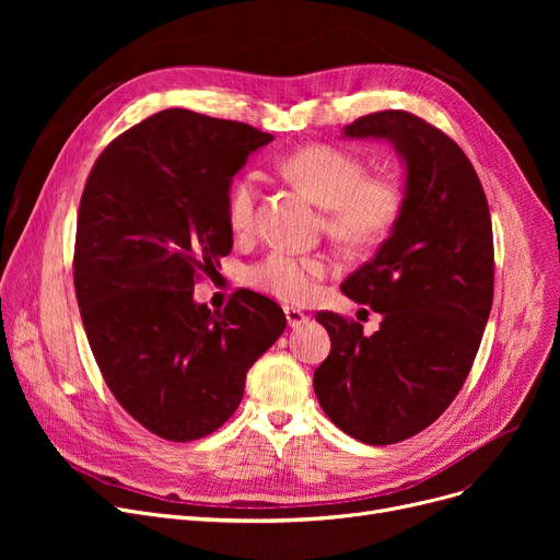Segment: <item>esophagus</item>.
I'll list each match as a JSON object with an SVG mask.
<instances>
[{
	"label": "esophagus",
	"instance_id": "obj_1",
	"mask_svg": "<svg viewBox=\"0 0 560 560\" xmlns=\"http://www.w3.org/2000/svg\"><path fill=\"white\" fill-rule=\"evenodd\" d=\"M283 313H285V319H288V325H290L292 329H300V327H304L306 322H308V315H306L304 311L295 308V306H285Z\"/></svg>",
	"mask_w": 560,
	"mask_h": 560
}]
</instances>
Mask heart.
Wrapping results in <instances>:
<instances>
[{"label": "heart", "mask_w": 560, "mask_h": 560, "mask_svg": "<svg viewBox=\"0 0 560 560\" xmlns=\"http://www.w3.org/2000/svg\"><path fill=\"white\" fill-rule=\"evenodd\" d=\"M288 182L302 186L329 213V231L349 245H370L384 238L397 222L404 190L388 176H365V163L338 147L311 144L279 161ZM258 184L241 176L229 190L226 218L235 231H247L256 215ZM329 275V262L319 256H300L277 249L252 270V283L285 302H306L317 281Z\"/></svg>", "instance_id": "1"}]
</instances>
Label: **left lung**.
I'll list each match as a JSON object with an SVG mask.
<instances>
[{
	"mask_svg": "<svg viewBox=\"0 0 560 560\" xmlns=\"http://www.w3.org/2000/svg\"><path fill=\"white\" fill-rule=\"evenodd\" d=\"M342 138L386 140L404 165V206L372 260L342 292L381 313L378 331L336 313L313 388L329 420L368 445H393L435 422L475 363L492 306L488 201L460 147L406 110L359 117Z\"/></svg>",
	"mask_w": 560,
	"mask_h": 560,
	"instance_id": "left-lung-1",
	"label": "left lung"
}]
</instances>
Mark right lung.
Masks as SVG:
<instances>
[{
	"mask_svg": "<svg viewBox=\"0 0 560 560\" xmlns=\"http://www.w3.org/2000/svg\"><path fill=\"white\" fill-rule=\"evenodd\" d=\"M272 140L167 108L117 136L83 188L74 288L88 342L127 413L174 443L233 416L249 368L285 329L258 292H235L224 313L192 298L233 247V176Z\"/></svg>",
	"mask_w": 560,
	"mask_h": 560,
	"instance_id": "right-lung-1",
	"label": "right lung"
}]
</instances>
